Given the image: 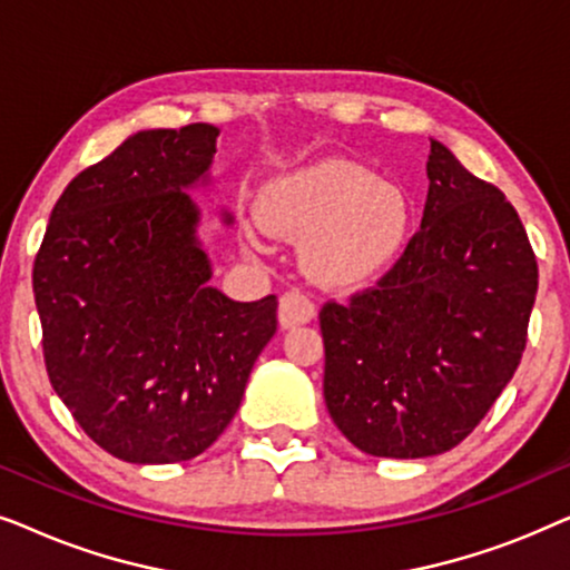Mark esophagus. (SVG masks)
Segmentation results:
<instances>
[{"mask_svg": "<svg viewBox=\"0 0 570 570\" xmlns=\"http://www.w3.org/2000/svg\"><path fill=\"white\" fill-rule=\"evenodd\" d=\"M314 316H316L314 301H311L303 291H287L283 298H279L277 318L283 330H293V326L308 324Z\"/></svg>", "mask_w": 570, "mask_h": 570, "instance_id": "esophagus-1", "label": "esophagus"}]
</instances>
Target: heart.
Returning <instances> with one entry per match:
<instances>
[{
	"instance_id": "b5f03b06",
	"label": "heart",
	"mask_w": 570,
	"mask_h": 570,
	"mask_svg": "<svg viewBox=\"0 0 570 570\" xmlns=\"http://www.w3.org/2000/svg\"><path fill=\"white\" fill-rule=\"evenodd\" d=\"M259 225L272 236L301 242V262L326 287H363L384 277L412 236V207L400 186L379 181L350 160L275 178L256 205ZM264 248L259 230H248Z\"/></svg>"
}]
</instances>
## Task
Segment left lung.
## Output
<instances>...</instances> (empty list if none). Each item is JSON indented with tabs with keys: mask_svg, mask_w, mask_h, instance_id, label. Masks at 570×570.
I'll list each match as a JSON object with an SVG mask.
<instances>
[{
	"mask_svg": "<svg viewBox=\"0 0 570 570\" xmlns=\"http://www.w3.org/2000/svg\"><path fill=\"white\" fill-rule=\"evenodd\" d=\"M420 230L376 287L324 303V400L371 456L423 459L470 435L519 368L537 259L517 209L431 139Z\"/></svg>",
	"mask_w": 570,
	"mask_h": 570,
	"instance_id": "left-lung-1",
	"label": "left lung"
}]
</instances>
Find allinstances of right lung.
Here are the masks:
<instances>
[{"instance_id": "1", "label": "right lung", "mask_w": 570, "mask_h": 570, "mask_svg": "<svg viewBox=\"0 0 570 570\" xmlns=\"http://www.w3.org/2000/svg\"><path fill=\"white\" fill-rule=\"evenodd\" d=\"M217 135L189 124L124 139L69 181L33 264L53 392L100 449L131 464L213 446L277 332L275 295L240 303L207 283L186 189L207 181Z\"/></svg>"}]
</instances>
